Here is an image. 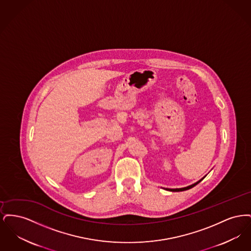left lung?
Masks as SVG:
<instances>
[{"label":"left lung","instance_id":"obj_1","mask_svg":"<svg viewBox=\"0 0 251 251\" xmlns=\"http://www.w3.org/2000/svg\"><path fill=\"white\" fill-rule=\"evenodd\" d=\"M201 181V180H200ZM200 181H198V182H196V183H194V184H192L190 186H187V187H184V188H178V189H168L167 188L166 190H168V191H172V192H179V191H185V190H188V189H190L192 187H194V186H196Z\"/></svg>","mask_w":251,"mask_h":251}]
</instances>
